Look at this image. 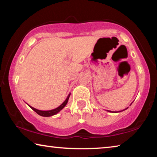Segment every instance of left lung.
<instances>
[{
  "label": "left lung",
  "instance_id": "obj_1",
  "mask_svg": "<svg viewBox=\"0 0 157 157\" xmlns=\"http://www.w3.org/2000/svg\"><path fill=\"white\" fill-rule=\"evenodd\" d=\"M133 103V102H132V103H131V104H132ZM128 108H125V109H124V110H121V111H117V112H114V111H110V110H107V111H108V112H109V113H120V112H122V111H124V110H126V109H128Z\"/></svg>",
  "mask_w": 157,
  "mask_h": 157
}]
</instances>
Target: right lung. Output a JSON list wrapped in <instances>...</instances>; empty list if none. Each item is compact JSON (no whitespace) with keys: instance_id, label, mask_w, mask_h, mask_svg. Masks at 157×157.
Wrapping results in <instances>:
<instances>
[{"instance_id":"add662e5","label":"right lung","mask_w":157,"mask_h":157,"mask_svg":"<svg viewBox=\"0 0 157 157\" xmlns=\"http://www.w3.org/2000/svg\"><path fill=\"white\" fill-rule=\"evenodd\" d=\"M70 96H71V93H69L68 96H67V98H66V100L64 101V102L61 104V105H59L58 108H54V109H53V110H38V109L34 108L32 106L29 105V104H27V105H28L30 107V108L32 109V110L36 112L37 114H38L39 115H40L42 117H51V116L55 115V114H56L57 113H59V112H60L62 110V109H63L64 107L66 105V104L68 103V99H69Z\"/></svg>"}]
</instances>
